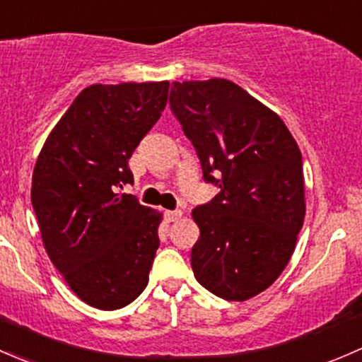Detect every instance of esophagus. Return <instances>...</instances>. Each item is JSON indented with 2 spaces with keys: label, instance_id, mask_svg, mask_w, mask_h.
Instances as JSON below:
<instances>
[{
  "label": "esophagus",
  "instance_id": "esophagus-1",
  "mask_svg": "<svg viewBox=\"0 0 362 362\" xmlns=\"http://www.w3.org/2000/svg\"><path fill=\"white\" fill-rule=\"evenodd\" d=\"M182 212L181 211H165V221L173 223V221H177V219H181Z\"/></svg>",
  "mask_w": 362,
  "mask_h": 362
}]
</instances>
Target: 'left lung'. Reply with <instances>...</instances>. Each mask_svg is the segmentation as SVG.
I'll use <instances>...</instances> for the list:
<instances>
[{
    "label": "left lung",
    "instance_id": "obj_1",
    "mask_svg": "<svg viewBox=\"0 0 362 362\" xmlns=\"http://www.w3.org/2000/svg\"><path fill=\"white\" fill-rule=\"evenodd\" d=\"M170 110L204 180L221 188L192 211L200 228L193 274L223 300H249L277 281L296 247L305 219L300 148L275 111L225 78L174 81Z\"/></svg>",
    "mask_w": 362,
    "mask_h": 362
}]
</instances>
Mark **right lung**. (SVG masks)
<instances>
[{
    "mask_svg": "<svg viewBox=\"0 0 362 362\" xmlns=\"http://www.w3.org/2000/svg\"><path fill=\"white\" fill-rule=\"evenodd\" d=\"M169 81L90 85L45 141L31 202L48 258L71 291L99 310L132 303L148 286L162 212L118 188L129 158L156 124Z\"/></svg>",
    "mask_w": 362,
    "mask_h": 362,
    "instance_id": "obj_1",
    "label": "right lung"
}]
</instances>
